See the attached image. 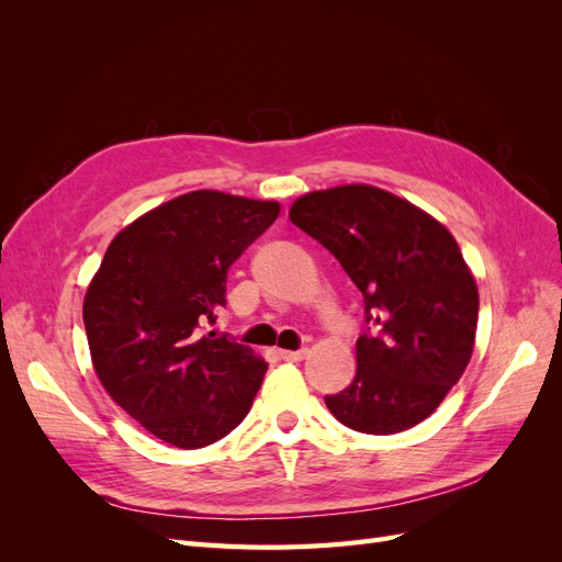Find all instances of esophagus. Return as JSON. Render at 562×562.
I'll use <instances>...</instances> for the list:
<instances>
[{
  "mask_svg": "<svg viewBox=\"0 0 562 562\" xmlns=\"http://www.w3.org/2000/svg\"><path fill=\"white\" fill-rule=\"evenodd\" d=\"M281 359L288 361V363H300L307 359V349H300V351H279Z\"/></svg>",
  "mask_w": 562,
  "mask_h": 562,
  "instance_id": "obj_1",
  "label": "esophagus"
}]
</instances>
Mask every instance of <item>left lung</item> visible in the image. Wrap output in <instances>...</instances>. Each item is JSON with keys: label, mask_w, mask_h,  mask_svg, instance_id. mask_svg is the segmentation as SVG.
I'll use <instances>...</instances> for the list:
<instances>
[{"label": "left lung", "mask_w": 562, "mask_h": 562, "mask_svg": "<svg viewBox=\"0 0 562 562\" xmlns=\"http://www.w3.org/2000/svg\"><path fill=\"white\" fill-rule=\"evenodd\" d=\"M288 217L363 293L370 328L356 342V378L326 396L328 411L375 436L427 419L464 375L479 326V288L454 236L415 203L361 182L304 194Z\"/></svg>", "instance_id": "obj_1"}]
</instances>
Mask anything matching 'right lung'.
Returning a JSON list of instances; mask_svg holds the SVG:
<instances>
[{"label":"right lung","instance_id":"1","mask_svg":"<svg viewBox=\"0 0 562 562\" xmlns=\"http://www.w3.org/2000/svg\"><path fill=\"white\" fill-rule=\"evenodd\" d=\"M277 201L196 190L119 232L83 297L91 361L116 405L182 450L239 427L267 363L213 333L227 269L279 217Z\"/></svg>","mask_w":562,"mask_h":562}]
</instances>
